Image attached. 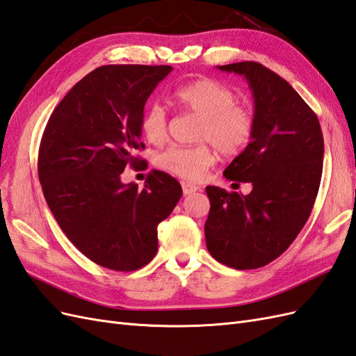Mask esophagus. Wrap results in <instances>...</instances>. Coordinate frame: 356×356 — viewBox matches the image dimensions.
Instances as JSON below:
<instances>
[{
    "label": "esophagus",
    "mask_w": 356,
    "mask_h": 356,
    "mask_svg": "<svg viewBox=\"0 0 356 356\" xmlns=\"http://www.w3.org/2000/svg\"><path fill=\"white\" fill-rule=\"evenodd\" d=\"M181 186H182V193L184 195H191L199 190V187L196 184H191V182H187V181L181 182Z\"/></svg>",
    "instance_id": "esophagus-1"
}]
</instances>
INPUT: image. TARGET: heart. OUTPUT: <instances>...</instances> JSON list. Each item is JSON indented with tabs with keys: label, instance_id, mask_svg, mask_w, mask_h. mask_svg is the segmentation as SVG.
<instances>
[{
	"label": "heart",
	"instance_id": "1",
	"mask_svg": "<svg viewBox=\"0 0 356 356\" xmlns=\"http://www.w3.org/2000/svg\"><path fill=\"white\" fill-rule=\"evenodd\" d=\"M182 109L200 118L197 142L216 147L220 154L236 156L253 138L254 113L245 104L236 103V94L216 79H197L179 86L174 92ZM168 113L159 103H151L143 111L140 130L151 143H161L168 138ZM207 143L195 147H169L156 159L157 166L188 181L204 177L216 160L214 151Z\"/></svg>",
	"mask_w": 356,
	"mask_h": 356
}]
</instances>
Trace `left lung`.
Here are the masks:
<instances>
[{"label": "left lung", "instance_id": "obj_1", "mask_svg": "<svg viewBox=\"0 0 356 356\" xmlns=\"http://www.w3.org/2000/svg\"><path fill=\"white\" fill-rule=\"evenodd\" d=\"M241 74L254 99V133L225 169L250 182L248 195L208 186L205 239L209 254L235 270H254L286 252L309 220L323 168L316 113L277 73L254 61L218 65Z\"/></svg>", "mask_w": 356, "mask_h": 356}]
</instances>
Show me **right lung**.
<instances>
[{
    "label": "right lung",
    "instance_id": "1",
    "mask_svg": "<svg viewBox=\"0 0 356 356\" xmlns=\"http://www.w3.org/2000/svg\"><path fill=\"white\" fill-rule=\"evenodd\" d=\"M170 65H102L65 94L46 124L38 179L72 244L94 264L134 271L157 253V226L182 196L179 182L152 170L145 187L121 174L140 160L143 108Z\"/></svg>",
    "mask_w": 356,
    "mask_h": 356
}]
</instances>
